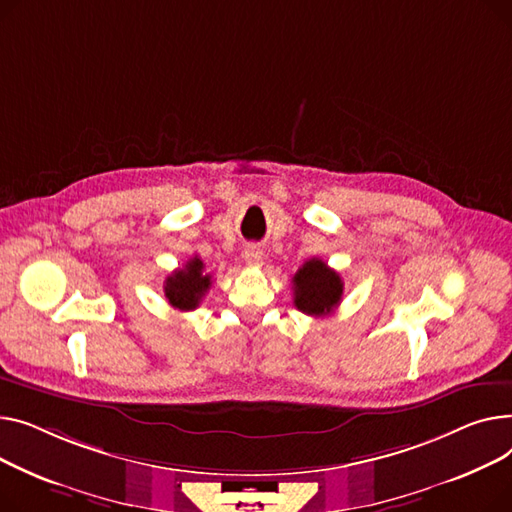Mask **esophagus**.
I'll return each instance as SVG.
<instances>
[{"label": "esophagus", "mask_w": 512, "mask_h": 512, "mask_svg": "<svg viewBox=\"0 0 512 512\" xmlns=\"http://www.w3.org/2000/svg\"><path fill=\"white\" fill-rule=\"evenodd\" d=\"M262 248L260 246H248L246 250H244V260L248 262V264H262Z\"/></svg>", "instance_id": "esophagus-1"}]
</instances>
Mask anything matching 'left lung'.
Instances as JSON below:
<instances>
[{
  "label": "left lung",
  "instance_id": "left-lung-1",
  "mask_svg": "<svg viewBox=\"0 0 512 512\" xmlns=\"http://www.w3.org/2000/svg\"><path fill=\"white\" fill-rule=\"evenodd\" d=\"M343 297V281L326 262L312 258L293 277V304L308 316H328Z\"/></svg>",
  "mask_w": 512,
  "mask_h": 512
}]
</instances>
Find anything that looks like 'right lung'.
I'll use <instances>...</instances> for the list:
<instances>
[{"label":"right lung","mask_w":512,"mask_h":512,"mask_svg":"<svg viewBox=\"0 0 512 512\" xmlns=\"http://www.w3.org/2000/svg\"><path fill=\"white\" fill-rule=\"evenodd\" d=\"M210 283H213V277L204 273V262L194 256L184 268H177L165 279V297L175 310L190 312L200 306Z\"/></svg>","instance_id":"1"}]
</instances>
